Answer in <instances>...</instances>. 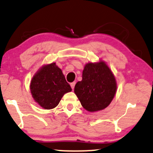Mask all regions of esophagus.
<instances>
[{
  "instance_id": "esophagus-1",
  "label": "esophagus",
  "mask_w": 153,
  "mask_h": 153,
  "mask_svg": "<svg viewBox=\"0 0 153 153\" xmlns=\"http://www.w3.org/2000/svg\"><path fill=\"white\" fill-rule=\"evenodd\" d=\"M75 83H76V82H71V85L72 89H74L75 85Z\"/></svg>"
}]
</instances>
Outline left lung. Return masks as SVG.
Returning a JSON list of instances; mask_svg holds the SVG:
<instances>
[{"instance_id":"left-lung-1","label":"left lung","mask_w":153,"mask_h":153,"mask_svg":"<svg viewBox=\"0 0 153 153\" xmlns=\"http://www.w3.org/2000/svg\"><path fill=\"white\" fill-rule=\"evenodd\" d=\"M117 83L105 62L88 63L82 71V79L75 86V94L84 108L97 111L106 108L113 100Z\"/></svg>"}]
</instances>
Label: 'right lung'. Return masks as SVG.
Returning <instances> with one entry per match:
<instances>
[{
	"mask_svg": "<svg viewBox=\"0 0 153 153\" xmlns=\"http://www.w3.org/2000/svg\"><path fill=\"white\" fill-rule=\"evenodd\" d=\"M33 98L45 109H52L58 105L63 95L72 91L60 69L51 63L42 67L31 82Z\"/></svg>",
	"mask_w": 153,
	"mask_h": 153,
	"instance_id": "right-lung-1",
	"label": "right lung"
}]
</instances>
